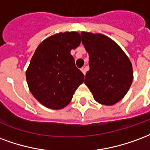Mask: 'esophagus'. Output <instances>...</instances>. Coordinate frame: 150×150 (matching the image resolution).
<instances>
[{
	"label": "esophagus",
	"instance_id": "1",
	"mask_svg": "<svg viewBox=\"0 0 150 150\" xmlns=\"http://www.w3.org/2000/svg\"><path fill=\"white\" fill-rule=\"evenodd\" d=\"M81 72H82L83 74H84V75H86V68L82 67V68H81Z\"/></svg>",
	"mask_w": 150,
	"mask_h": 150
}]
</instances>
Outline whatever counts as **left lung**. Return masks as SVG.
<instances>
[{"label": "left lung", "mask_w": 150, "mask_h": 150, "mask_svg": "<svg viewBox=\"0 0 150 150\" xmlns=\"http://www.w3.org/2000/svg\"><path fill=\"white\" fill-rule=\"evenodd\" d=\"M81 36L89 58V70L84 82L98 103L114 105L124 98L133 82L130 61L118 45L106 36L87 32Z\"/></svg>", "instance_id": "left-lung-1"}]
</instances>
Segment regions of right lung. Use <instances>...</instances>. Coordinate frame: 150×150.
Returning <instances> with one entry per match:
<instances>
[{
	"label": "right lung",
	"mask_w": 150,
	"mask_h": 150,
	"mask_svg": "<svg viewBox=\"0 0 150 150\" xmlns=\"http://www.w3.org/2000/svg\"><path fill=\"white\" fill-rule=\"evenodd\" d=\"M80 34H54L38 45L26 70V80L34 98L47 108L61 110L73 98L85 76L75 65L70 51L79 46Z\"/></svg>",
	"instance_id": "right-lung-1"
}]
</instances>
